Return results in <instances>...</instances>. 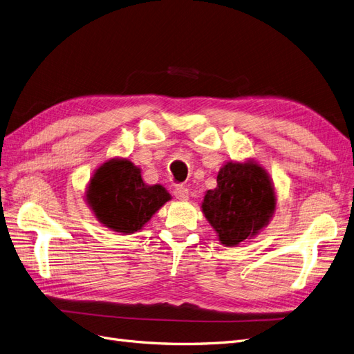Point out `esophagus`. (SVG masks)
<instances>
[{"label":"esophagus","mask_w":354,"mask_h":354,"mask_svg":"<svg viewBox=\"0 0 354 354\" xmlns=\"http://www.w3.org/2000/svg\"><path fill=\"white\" fill-rule=\"evenodd\" d=\"M174 196L180 201H187L189 199V189L185 186H176Z\"/></svg>","instance_id":"1"}]
</instances>
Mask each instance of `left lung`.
I'll return each instance as SVG.
<instances>
[{
    "label": "left lung",
    "instance_id": "1",
    "mask_svg": "<svg viewBox=\"0 0 354 354\" xmlns=\"http://www.w3.org/2000/svg\"><path fill=\"white\" fill-rule=\"evenodd\" d=\"M276 207L269 174L250 162H227L217 176V187L208 190L202 202L218 239L226 246H236L251 239L272 218Z\"/></svg>",
    "mask_w": 354,
    "mask_h": 354
}]
</instances>
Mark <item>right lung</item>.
Masks as SVG:
<instances>
[{
    "instance_id": "1",
    "label": "right lung",
    "mask_w": 354,
    "mask_h": 354,
    "mask_svg": "<svg viewBox=\"0 0 354 354\" xmlns=\"http://www.w3.org/2000/svg\"><path fill=\"white\" fill-rule=\"evenodd\" d=\"M169 201L159 185H145L140 169L128 159H111L90 180L87 202L102 224L120 233L140 230Z\"/></svg>"
}]
</instances>
